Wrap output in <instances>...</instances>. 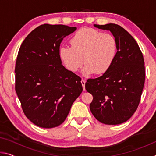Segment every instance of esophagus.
Listing matches in <instances>:
<instances>
[{"label":"esophagus","instance_id":"1","mask_svg":"<svg viewBox=\"0 0 156 156\" xmlns=\"http://www.w3.org/2000/svg\"><path fill=\"white\" fill-rule=\"evenodd\" d=\"M85 80H83V79H82L81 80V84L82 85H83V91H85Z\"/></svg>","mask_w":156,"mask_h":156}]
</instances>
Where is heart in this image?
Listing matches in <instances>:
<instances>
[{
	"label": "heart",
	"instance_id": "1",
	"mask_svg": "<svg viewBox=\"0 0 156 156\" xmlns=\"http://www.w3.org/2000/svg\"><path fill=\"white\" fill-rule=\"evenodd\" d=\"M70 43L72 46L60 47V58L72 72L78 71L84 60L85 65L82 73L84 76L107 72L117 56L118 43L115 37L96 29H80L73 34Z\"/></svg>",
	"mask_w": 156,
	"mask_h": 156
}]
</instances>
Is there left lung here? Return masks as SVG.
I'll use <instances>...</instances> for the list:
<instances>
[{
    "label": "left lung",
    "instance_id": "8db88e82",
    "mask_svg": "<svg viewBox=\"0 0 156 156\" xmlns=\"http://www.w3.org/2000/svg\"><path fill=\"white\" fill-rule=\"evenodd\" d=\"M94 26L111 31L117 41L118 53L107 72L85 83L86 90L93 96L89 107L99 122L119 125L133 115L140 100L145 80L143 55L135 39L121 26Z\"/></svg>",
    "mask_w": 156,
    "mask_h": 156
}]
</instances>
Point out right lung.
Instances as JSON below:
<instances>
[{
    "label": "right lung",
    "mask_w": 156,
    "mask_h": 156,
    "mask_svg": "<svg viewBox=\"0 0 156 156\" xmlns=\"http://www.w3.org/2000/svg\"><path fill=\"white\" fill-rule=\"evenodd\" d=\"M44 24L26 37L16 63V91L25 115L42 128L59 126L83 91L81 78L62 65L63 38L76 30Z\"/></svg>",
    "instance_id": "add662e5"
}]
</instances>
